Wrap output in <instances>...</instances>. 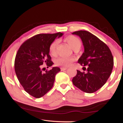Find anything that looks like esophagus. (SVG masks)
Listing matches in <instances>:
<instances>
[{
  "label": "esophagus",
  "mask_w": 123,
  "mask_h": 123,
  "mask_svg": "<svg viewBox=\"0 0 123 123\" xmlns=\"http://www.w3.org/2000/svg\"><path fill=\"white\" fill-rule=\"evenodd\" d=\"M67 68H64V67H62V68H61V70H62V71H63V70H66L67 69Z\"/></svg>",
  "instance_id": "obj_1"
}]
</instances>
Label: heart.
Here are the masks:
<instances>
[{
  "label": "heart",
  "mask_w": 123,
  "mask_h": 123,
  "mask_svg": "<svg viewBox=\"0 0 123 123\" xmlns=\"http://www.w3.org/2000/svg\"><path fill=\"white\" fill-rule=\"evenodd\" d=\"M65 42L70 46V47L73 50L80 49L81 46V41L78 37L74 36H69L65 39ZM58 45V41L55 40L50 44L49 47V51L51 54L53 56H55L57 54V47ZM73 61V59L72 58L60 57L55 61V64L57 66L67 67L71 64Z\"/></svg>",
  "instance_id": "b5f03b06"
}]
</instances>
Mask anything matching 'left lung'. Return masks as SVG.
<instances>
[{"label": "left lung", "instance_id": "1", "mask_svg": "<svg viewBox=\"0 0 123 123\" xmlns=\"http://www.w3.org/2000/svg\"><path fill=\"white\" fill-rule=\"evenodd\" d=\"M72 34L79 36L84 46V53L78 63L87 66L86 73L77 70V74L72 79L73 84L83 92H94L105 84L111 76L113 57L108 46L90 32L79 31Z\"/></svg>", "mask_w": 123, "mask_h": 123}]
</instances>
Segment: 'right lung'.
Here are the masks:
<instances>
[{
  "mask_svg": "<svg viewBox=\"0 0 123 123\" xmlns=\"http://www.w3.org/2000/svg\"><path fill=\"white\" fill-rule=\"evenodd\" d=\"M63 33L39 34L28 39L18 50L15 59L14 68L20 84L26 92L36 98L42 97L52 88L56 74L60 68L53 67L43 73L44 63L49 66L54 64L51 61L49 47L56 38Z\"/></svg>",
  "mask_w": 123,
  "mask_h": 123,
  "instance_id": "1",
  "label": "right lung"
}]
</instances>
